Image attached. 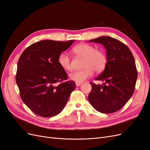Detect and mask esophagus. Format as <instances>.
<instances>
[{"instance_id":"obj_1","label":"esophagus","mask_w":150,"mask_h":150,"mask_svg":"<svg viewBox=\"0 0 150 150\" xmlns=\"http://www.w3.org/2000/svg\"><path fill=\"white\" fill-rule=\"evenodd\" d=\"M81 85V83H76V86H79Z\"/></svg>"}]
</instances>
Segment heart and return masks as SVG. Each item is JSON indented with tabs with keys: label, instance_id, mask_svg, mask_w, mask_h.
I'll return each mask as SVG.
<instances>
[{
	"label": "heart",
	"instance_id": "obj_1",
	"mask_svg": "<svg viewBox=\"0 0 150 150\" xmlns=\"http://www.w3.org/2000/svg\"><path fill=\"white\" fill-rule=\"evenodd\" d=\"M72 51L76 55L84 58L83 62L84 69L70 73L69 78L71 80L76 83H82L92 76L94 71L99 73L105 69L108 57L103 50L96 49L92 45L83 43L77 45L72 49ZM57 62L62 69L66 71L71 70V59L66 53H61L59 55Z\"/></svg>",
	"mask_w": 150,
	"mask_h": 150
}]
</instances>
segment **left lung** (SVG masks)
Returning a JSON list of instances; mask_svg holds the SVG:
<instances>
[{
    "instance_id": "8db88e82",
    "label": "left lung",
    "mask_w": 150,
    "mask_h": 150,
    "mask_svg": "<svg viewBox=\"0 0 150 150\" xmlns=\"http://www.w3.org/2000/svg\"><path fill=\"white\" fill-rule=\"evenodd\" d=\"M103 45L106 49L108 62L102 73L95 79L103 84L91 82L88 100L95 110L102 113L120 110L134 91L138 71L130 49L120 40L109 36L90 40Z\"/></svg>"
}]
</instances>
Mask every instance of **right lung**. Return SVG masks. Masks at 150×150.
Here are the masks:
<instances>
[{
	"label": "right lung",
	"instance_id": "1",
	"mask_svg": "<svg viewBox=\"0 0 150 150\" xmlns=\"http://www.w3.org/2000/svg\"><path fill=\"white\" fill-rule=\"evenodd\" d=\"M74 42L40 40L27 47L19 57L16 79L20 96L38 116L49 117L60 113L76 88L74 81H66V72L57 62L59 55Z\"/></svg>",
	"mask_w": 150,
	"mask_h": 150
}]
</instances>
